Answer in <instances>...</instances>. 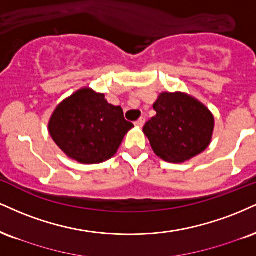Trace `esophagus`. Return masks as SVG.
<instances>
[{"label":"esophagus","instance_id":"34e87169","mask_svg":"<svg viewBox=\"0 0 256 256\" xmlns=\"http://www.w3.org/2000/svg\"><path fill=\"white\" fill-rule=\"evenodd\" d=\"M144 124H146V118H140L136 122H134V125L138 126V128H142Z\"/></svg>","mask_w":256,"mask_h":256}]
</instances>
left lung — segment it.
<instances>
[{
    "mask_svg": "<svg viewBox=\"0 0 256 256\" xmlns=\"http://www.w3.org/2000/svg\"><path fill=\"white\" fill-rule=\"evenodd\" d=\"M156 116L143 132L163 161L181 163L210 146L214 118L205 104L188 94L161 93L154 104Z\"/></svg>",
    "mask_w": 256,
    "mask_h": 256,
    "instance_id": "obj_1",
    "label": "left lung"
}]
</instances>
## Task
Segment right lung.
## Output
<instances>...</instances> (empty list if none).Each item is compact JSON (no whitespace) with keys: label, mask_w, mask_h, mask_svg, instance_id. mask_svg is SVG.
Instances as JSON below:
<instances>
[{"label":"right lung","mask_w":256,"mask_h":256,"mask_svg":"<svg viewBox=\"0 0 256 256\" xmlns=\"http://www.w3.org/2000/svg\"><path fill=\"white\" fill-rule=\"evenodd\" d=\"M134 124L120 106L104 94L82 88L58 104L48 122L52 140L68 158L83 164L107 161L116 155Z\"/></svg>","instance_id":"obj_1"}]
</instances>
